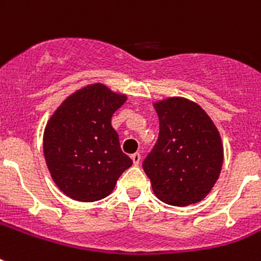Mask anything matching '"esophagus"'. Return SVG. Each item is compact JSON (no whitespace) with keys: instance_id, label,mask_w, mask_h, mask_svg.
Instances as JSON below:
<instances>
[{"instance_id":"34e87169","label":"esophagus","mask_w":261,"mask_h":261,"mask_svg":"<svg viewBox=\"0 0 261 261\" xmlns=\"http://www.w3.org/2000/svg\"><path fill=\"white\" fill-rule=\"evenodd\" d=\"M131 160H133L134 165H138V164L141 163V154H139V153H135V154L131 155Z\"/></svg>"}]
</instances>
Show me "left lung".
<instances>
[{
	"label": "left lung",
	"instance_id": "8db88e82",
	"mask_svg": "<svg viewBox=\"0 0 261 261\" xmlns=\"http://www.w3.org/2000/svg\"><path fill=\"white\" fill-rule=\"evenodd\" d=\"M159 139L143 160L155 196L172 206L200 202L218 180L223 149L217 127L196 102L171 97L154 104Z\"/></svg>",
	"mask_w": 261,
	"mask_h": 261
}]
</instances>
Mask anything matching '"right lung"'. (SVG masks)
<instances>
[{
	"instance_id": "obj_1",
	"label": "right lung",
	"mask_w": 261,
	"mask_h": 261,
	"mask_svg": "<svg viewBox=\"0 0 261 261\" xmlns=\"http://www.w3.org/2000/svg\"><path fill=\"white\" fill-rule=\"evenodd\" d=\"M124 94L102 84L88 85L65 100L43 135L47 168L58 188L80 202H94L112 192L119 176L133 165L111 126Z\"/></svg>"
}]
</instances>
